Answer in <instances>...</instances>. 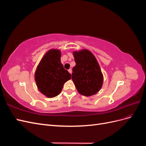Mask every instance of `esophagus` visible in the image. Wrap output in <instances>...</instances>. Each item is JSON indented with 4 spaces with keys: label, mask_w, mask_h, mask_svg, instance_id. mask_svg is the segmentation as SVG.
<instances>
[{
    "label": "esophagus",
    "mask_w": 146,
    "mask_h": 146,
    "mask_svg": "<svg viewBox=\"0 0 146 146\" xmlns=\"http://www.w3.org/2000/svg\"><path fill=\"white\" fill-rule=\"evenodd\" d=\"M68 72L70 73V74H72V69H69L68 70Z\"/></svg>",
    "instance_id": "1"
}]
</instances>
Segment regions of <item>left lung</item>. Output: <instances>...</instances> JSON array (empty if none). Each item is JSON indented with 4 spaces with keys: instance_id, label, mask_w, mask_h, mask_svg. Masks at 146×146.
I'll use <instances>...</instances> for the list:
<instances>
[{
    "instance_id": "left-lung-1",
    "label": "left lung",
    "mask_w": 146,
    "mask_h": 146,
    "mask_svg": "<svg viewBox=\"0 0 146 146\" xmlns=\"http://www.w3.org/2000/svg\"><path fill=\"white\" fill-rule=\"evenodd\" d=\"M76 66L72 68V80L78 92L91 96L99 92L104 78L100 66L92 53L86 49L74 52Z\"/></svg>"
}]
</instances>
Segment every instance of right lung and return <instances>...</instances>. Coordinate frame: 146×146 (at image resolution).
<instances>
[{
  "label": "right lung",
  "instance_id": "obj_1",
  "mask_svg": "<svg viewBox=\"0 0 146 146\" xmlns=\"http://www.w3.org/2000/svg\"><path fill=\"white\" fill-rule=\"evenodd\" d=\"M59 50H48L39 63L35 74L38 90L47 98L60 94L64 83L71 78L70 74L61 63Z\"/></svg>",
  "mask_w": 146,
  "mask_h": 146
}]
</instances>
